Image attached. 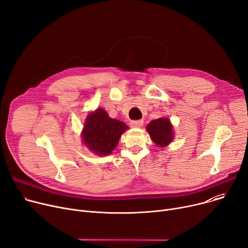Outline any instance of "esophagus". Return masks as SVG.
<instances>
[{"mask_svg":"<svg viewBox=\"0 0 248 248\" xmlns=\"http://www.w3.org/2000/svg\"><path fill=\"white\" fill-rule=\"evenodd\" d=\"M129 124H130L131 127H140V126H142V124H143V121H142V120L131 121V122L129 123Z\"/></svg>","mask_w":248,"mask_h":248,"instance_id":"obj_1","label":"esophagus"}]
</instances>
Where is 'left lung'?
I'll use <instances>...</instances> for the list:
<instances>
[{
	"instance_id": "obj_1",
	"label": "left lung",
	"mask_w": 248,
	"mask_h": 248,
	"mask_svg": "<svg viewBox=\"0 0 248 248\" xmlns=\"http://www.w3.org/2000/svg\"><path fill=\"white\" fill-rule=\"evenodd\" d=\"M146 129L153 141L158 146H166L172 140V125L169 119L162 118L152 121L147 124Z\"/></svg>"
}]
</instances>
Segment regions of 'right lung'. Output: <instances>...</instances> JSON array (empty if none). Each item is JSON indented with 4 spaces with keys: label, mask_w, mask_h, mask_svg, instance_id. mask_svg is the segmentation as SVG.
I'll return each instance as SVG.
<instances>
[{
    "label": "right lung",
    "mask_w": 248,
    "mask_h": 248,
    "mask_svg": "<svg viewBox=\"0 0 248 248\" xmlns=\"http://www.w3.org/2000/svg\"><path fill=\"white\" fill-rule=\"evenodd\" d=\"M127 125L108 117L103 108L88 115L82 130V139L92 152L100 155L111 154Z\"/></svg>",
    "instance_id": "obj_1"
}]
</instances>
